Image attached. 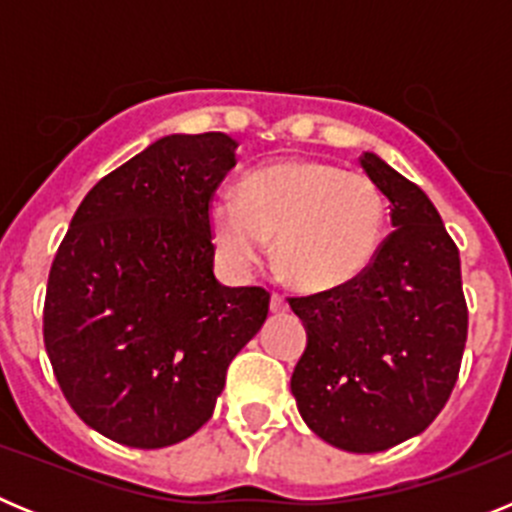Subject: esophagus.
Masks as SVG:
<instances>
[{"label":"esophagus","instance_id":"obj_1","mask_svg":"<svg viewBox=\"0 0 512 512\" xmlns=\"http://www.w3.org/2000/svg\"><path fill=\"white\" fill-rule=\"evenodd\" d=\"M289 310L287 300L282 295H271V312H277V315H284Z\"/></svg>","mask_w":512,"mask_h":512}]
</instances>
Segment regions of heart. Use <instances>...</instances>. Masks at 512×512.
Wrapping results in <instances>:
<instances>
[{
	"label": "heart",
	"instance_id": "1",
	"mask_svg": "<svg viewBox=\"0 0 512 512\" xmlns=\"http://www.w3.org/2000/svg\"><path fill=\"white\" fill-rule=\"evenodd\" d=\"M207 220L233 269L259 264L274 235V261L289 284L323 295L354 284L377 259L387 200L369 176L292 158L243 176L238 197H212Z\"/></svg>",
	"mask_w": 512,
	"mask_h": 512
}]
</instances>
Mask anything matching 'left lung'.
I'll return each instance as SVG.
<instances>
[{"label": "left lung", "instance_id": "obj_1", "mask_svg": "<svg viewBox=\"0 0 512 512\" xmlns=\"http://www.w3.org/2000/svg\"><path fill=\"white\" fill-rule=\"evenodd\" d=\"M359 164L390 200L392 233L354 284L289 300L307 330L289 387L315 436L374 454L443 410L467 343V302L459 248L423 189L372 151Z\"/></svg>", "mask_w": 512, "mask_h": 512}]
</instances>
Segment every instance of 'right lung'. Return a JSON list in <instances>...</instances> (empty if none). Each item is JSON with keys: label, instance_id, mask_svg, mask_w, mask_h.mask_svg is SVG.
I'll use <instances>...</instances> for the list:
<instances>
[{"label": "right lung", "instance_id": "right-lung-1", "mask_svg": "<svg viewBox=\"0 0 512 512\" xmlns=\"http://www.w3.org/2000/svg\"><path fill=\"white\" fill-rule=\"evenodd\" d=\"M225 133L158 138L84 197L48 277L45 351L89 428L164 449L212 418L269 292L215 279L210 197L238 164Z\"/></svg>", "mask_w": 512, "mask_h": 512}]
</instances>
